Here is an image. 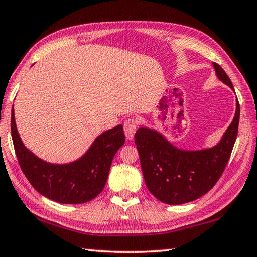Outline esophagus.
<instances>
[{
    "label": "esophagus",
    "mask_w": 257,
    "mask_h": 257,
    "mask_svg": "<svg viewBox=\"0 0 257 257\" xmlns=\"http://www.w3.org/2000/svg\"><path fill=\"white\" fill-rule=\"evenodd\" d=\"M123 128H124L125 137H127L128 140H133L134 135H135L137 130V121L135 119H128L124 122Z\"/></svg>",
    "instance_id": "obj_1"
}]
</instances>
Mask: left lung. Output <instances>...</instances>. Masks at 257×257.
<instances>
[{
    "label": "left lung",
    "mask_w": 257,
    "mask_h": 257,
    "mask_svg": "<svg viewBox=\"0 0 257 257\" xmlns=\"http://www.w3.org/2000/svg\"><path fill=\"white\" fill-rule=\"evenodd\" d=\"M216 75L234 91L231 80L218 64L213 63ZM240 106L221 141L213 148L183 150L156 129L141 127L135 134L145 184L158 200L182 205L202 197L223 174L238 135Z\"/></svg>",
    "instance_id": "obj_1"
}]
</instances>
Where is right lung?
Wrapping results in <instances>:
<instances>
[{"mask_svg": "<svg viewBox=\"0 0 257 257\" xmlns=\"http://www.w3.org/2000/svg\"><path fill=\"white\" fill-rule=\"evenodd\" d=\"M11 136L23 173L40 194L59 203L76 205L96 198L106 184L109 168L122 145L124 133L116 125L96 138L82 157L70 164H50L24 145L11 111Z\"/></svg>", "mask_w": 257, "mask_h": 257, "instance_id": "right-lung-1", "label": "right lung"}]
</instances>
